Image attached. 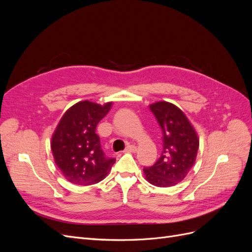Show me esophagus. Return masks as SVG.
I'll use <instances>...</instances> for the list:
<instances>
[{
  "mask_svg": "<svg viewBox=\"0 0 252 252\" xmlns=\"http://www.w3.org/2000/svg\"><path fill=\"white\" fill-rule=\"evenodd\" d=\"M136 150V147L134 145H128V146L125 148V152H134Z\"/></svg>",
  "mask_w": 252,
  "mask_h": 252,
  "instance_id": "esophagus-1",
  "label": "esophagus"
}]
</instances>
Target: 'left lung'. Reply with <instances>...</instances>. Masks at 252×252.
Returning a JSON list of instances; mask_svg holds the SVG:
<instances>
[{
  "mask_svg": "<svg viewBox=\"0 0 252 252\" xmlns=\"http://www.w3.org/2000/svg\"><path fill=\"white\" fill-rule=\"evenodd\" d=\"M163 132V151L155 165L144 168L145 178L158 187H170L185 179L194 165L199 138L179 107L168 102L151 104Z\"/></svg>",
  "mask_w": 252,
  "mask_h": 252,
  "instance_id": "8db88e82",
  "label": "left lung"
}]
</instances>
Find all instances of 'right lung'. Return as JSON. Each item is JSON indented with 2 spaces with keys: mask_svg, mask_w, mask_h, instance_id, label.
Returning a JSON list of instances; mask_svg holds the SVG:
<instances>
[{
  "mask_svg": "<svg viewBox=\"0 0 252 252\" xmlns=\"http://www.w3.org/2000/svg\"><path fill=\"white\" fill-rule=\"evenodd\" d=\"M112 103L98 105L82 101L68 109L59 122L51 139L55 162L72 184L90 185L101 182L116 158L106 157L96 126L110 110Z\"/></svg>",
  "mask_w": 252,
  "mask_h": 252,
  "instance_id": "right-lung-1",
  "label": "right lung"
}]
</instances>
